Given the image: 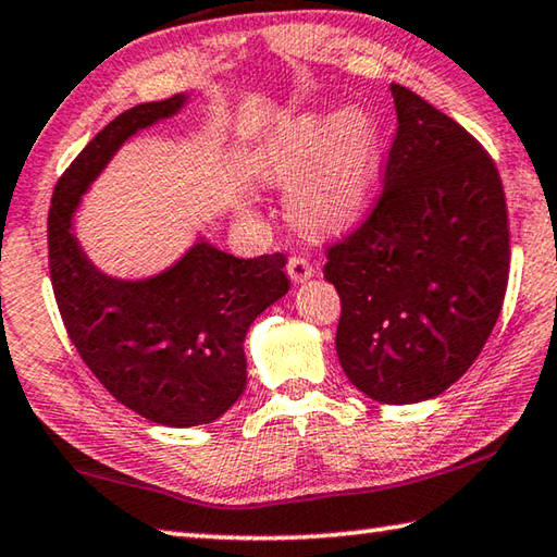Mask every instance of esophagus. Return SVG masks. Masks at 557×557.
<instances>
[{"instance_id": "34e87169", "label": "esophagus", "mask_w": 557, "mask_h": 557, "mask_svg": "<svg viewBox=\"0 0 557 557\" xmlns=\"http://www.w3.org/2000/svg\"><path fill=\"white\" fill-rule=\"evenodd\" d=\"M286 271H288V276L296 281V284H304V281H308V278L315 273V269H313V263H310V259L300 257V253H296V257L288 259Z\"/></svg>"}]
</instances>
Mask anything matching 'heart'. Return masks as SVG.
<instances>
[{
  "label": "heart",
  "mask_w": 557,
  "mask_h": 557,
  "mask_svg": "<svg viewBox=\"0 0 557 557\" xmlns=\"http://www.w3.org/2000/svg\"><path fill=\"white\" fill-rule=\"evenodd\" d=\"M382 151L379 126L362 110L300 116L263 149L267 178L288 183V212L310 232H335L372 208Z\"/></svg>",
  "instance_id": "b5f03b06"
}]
</instances>
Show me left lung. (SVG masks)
Instances as JSON below:
<instances>
[{
  "label": "left lung",
  "mask_w": 557,
  "mask_h": 557,
  "mask_svg": "<svg viewBox=\"0 0 557 557\" xmlns=\"http://www.w3.org/2000/svg\"><path fill=\"white\" fill-rule=\"evenodd\" d=\"M382 193L327 247L337 357L359 392L404 406L443 394L480 357L509 284V214L482 144L404 85Z\"/></svg>",
  "instance_id": "obj_1"
}]
</instances>
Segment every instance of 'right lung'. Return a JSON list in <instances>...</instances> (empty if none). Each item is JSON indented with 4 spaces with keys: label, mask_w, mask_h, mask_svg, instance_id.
<instances>
[{
    "label": "right lung",
    "mask_w": 557,
    "mask_h": 557,
    "mask_svg": "<svg viewBox=\"0 0 557 557\" xmlns=\"http://www.w3.org/2000/svg\"><path fill=\"white\" fill-rule=\"evenodd\" d=\"M185 100L136 104L107 124L67 165L48 210L51 284L77 355L116 401L171 428L212 423L237 401L247 386V330L290 288L281 251L237 259L200 239L171 269L122 281L77 244L73 214L83 193L129 136Z\"/></svg>",
    "instance_id": "obj_1"
}]
</instances>
